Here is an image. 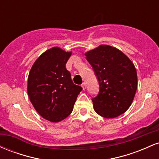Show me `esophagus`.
Returning a JSON list of instances; mask_svg holds the SVG:
<instances>
[{
  "label": "esophagus",
  "instance_id": "esophagus-1",
  "mask_svg": "<svg viewBox=\"0 0 159 159\" xmlns=\"http://www.w3.org/2000/svg\"><path fill=\"white\" fill-rule=\"evenodd\" d=\"M81 87H82V88H83V90H84L85 89H86V84L84 83H84L82 84H81Z\"/></svg>",
  "mask_w": 159,
  "mask_h": 159
}]
</instances>
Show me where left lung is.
I'll return each instance as SVG.
<instances>
[{"label":"left lung","instance_id":"8db88e82","mask_svg":"<svg viewBox=\"0 0 159 159\" xmlns=\"http://www.w3.org/2000/svg\"><path fill=\"white\" fill-rule=\"evenodd\" d=\"M99 84V93L92 98L98 115L110 119L125 113L135 96L138 75L132 61L115 47L100 45L85 53Z\"/></svg>","mask_w":159,"mask_h":159}]
</instances>
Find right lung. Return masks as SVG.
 <instances>
[{
    "label": "right lung",
    "mask_w": 159,
    "mask_h": 159,
    "mask_svg": "<svg viewBox=\"0 0 159 159\" xmlns=\"http://www.w3.org/2000/svg\"><path fill=\"white\" fill-rule=\"evenodd\" d=\"M72 52L59 47L48 49L33 64L27 79L30 102L42 117L58 123L72 113L82 87L75 85L66 63Z\"/></svg>",
    "instance_id": "1"
}]
</instances>
